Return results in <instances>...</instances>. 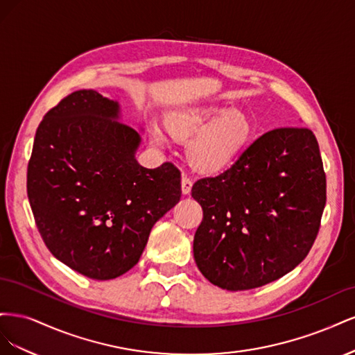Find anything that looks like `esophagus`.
Listing matches in <instances>:
<instances>
[{"label": "esophagus", "mask_w": 355, "mask_h": 355, "mask_svg": "<svg viewBox=\"0 0 355 355\" xmlns=\"http://www.w3.org/2000/svg\"><path fill=\"white\" fill-rule=\"evenodd\" d=\"M180 185H182V192H184L185 196H188L189 192H191V188H192V180H191V178H188L187 175L182 176Z\"/></svg>", "instance_id": "obj_1"}]
</instances>
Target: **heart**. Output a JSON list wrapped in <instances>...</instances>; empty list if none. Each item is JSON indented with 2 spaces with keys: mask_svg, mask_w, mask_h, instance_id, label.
I'll use <instances>...</instances> for the list:
<instances>
[{
  "mask_svg": "<svg viewBox=\"0 0 355 355\" xmlns=\"http://www.w3.org/2000/svg\"><path fill=\"white\" fill-rule=\"evenodd\" d=\"M166 127L180 139L191 137L188 157L202 171H220L231 166L253 136L249 116L219 103L180 106L167 112ZM151 133L157 144L167 142L159 125H154Z\"/></svg>",
  "mask_w": 355,
  "mask_h": 355,
  "instance_id": "1",
  "label": "heart"
}]
</instances>
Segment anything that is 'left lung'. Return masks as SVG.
Segmentation results:
<instances>
[{
    "label": "left lung",
    "instance_id": "left-lung-1",
    "mask_svg": "<svg viewBox=\"0 0 355 355\" xmlns=\"http://www.w3.org/2000/svg\"><path fill=\"white\" fill-rule=\"evenodd\" d=\"M191 194L202 209L194 237L201 274L231 292L275 282L305 259L318 234L326 175L317 139L304 127L275 128Z\"/></svg>",
    "mask_w": 355,
    "mask_h": 355
}]
</instances>
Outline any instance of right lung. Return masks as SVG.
Segmentation results:
<instances>
[{
	"mask_svg": "<svg viewBox=\"0 0 355 355\" xmlns=\"http://www.w3.org/2000/svg\"><path fill=\"white\" fill-rule=\"evenodd\" d=\"M120 118V103L98 92L68 94L42 118L28 164V198L47 249L93 280L132 270L182 194L173 164L137 163L142 137Z\"/></svg>",
	"mask_w": 355,
	"mask_h": 355,
	"instance_id": "right-lung-1",
	"label": "right lung"
}]
</instances>
